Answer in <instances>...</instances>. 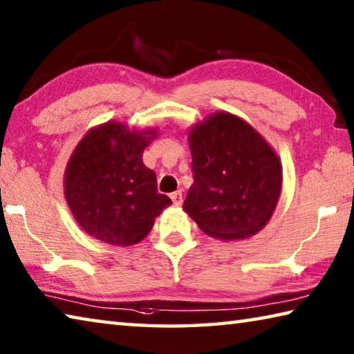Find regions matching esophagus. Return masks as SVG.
<instances>
[{
    "mask_svg": "<svg viewBox=\"0 0 354 354\" xmlns=\"http://www.w3.org/2000/svg\"><path fill=\"white\" fill-rule=\"evenodd\" d=\"M170 198H171L173 205H175V206H181L183 205V194H181V190L173 192V194L170 195Z\"/></svg>",
    "mask_w": 354,
    "mask_h": 354,
    "instance_id": "esophagus-1",
    "label": "esophagus"
}]
</instances>
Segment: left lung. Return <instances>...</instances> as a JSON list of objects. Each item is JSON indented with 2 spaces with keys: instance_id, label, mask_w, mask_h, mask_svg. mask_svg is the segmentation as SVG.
<instances>
[{
  "instance_id": "1",
  "label": "left lung",
  "mask_w": 354,
  "mask_h": 354,
  "mask_svg": "<svg viewBox=\"0 0 354 354\" xmlns=\"http://www.w3.org/2000/svg\"><path fill=\"white\" fill-rule=\"evenodd\" d=\"M194 184L184 211L203 232L239 241L270 220L283 187V167L273 148L245 120L215 112L190 129Z\"/></svg>"
}]
</instances>
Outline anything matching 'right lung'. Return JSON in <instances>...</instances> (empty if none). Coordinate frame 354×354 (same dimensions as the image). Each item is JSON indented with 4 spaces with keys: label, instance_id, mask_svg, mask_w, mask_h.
<instances>
[{
    "label": "right lung",
    "instance_id": "right-lung-1",
    "mask_svg": "<svg viewBox=\"0 0 354 354\" xmlns=\"http://www.w3.org/2000/svg\"><path fill=\"white\" fill-rule=\"evenodd\" d=\"M154 129L129 131L118 122L93 128L77 143L65 170V200L87 234L118 247L145 239L154 218L171 205L158 192L142 154Z\"/></svg>",
    "mask_w": 354,
    "mask_h": 354
}]
</instances>
